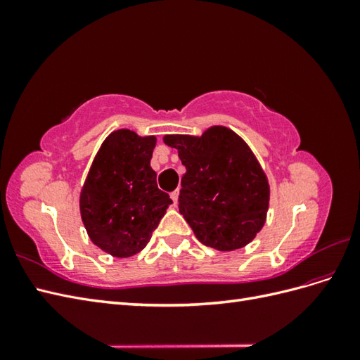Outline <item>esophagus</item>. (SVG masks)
I'll return each instance as SVG.
<instances>
[{
    "label": "esophagus",
    "instance_id": "1",
    "mask_svg": "<svg viewBox=\"0 0 360 360\" xmlns=\"http://www.w3.org/2000/svg\"><path fill=\"white\" fill-rule=\"evenodd\" d=\"M171 200L174 204H177V200H179V191H174L171 192Z\"/></svg>",
    "mask_w": 360,
    "mask_h": 360
}]
</instances>
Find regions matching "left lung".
Segmentation results:
<instances>
[{"label": "left lung", "mask_w": 360, "mask_h": 360, "mask_svg": "<svg viewBox=\"0 0 360 360\" xmlns=\"http://www.w3.org/2000/svg\"><path fill=\"white\" fill-rule=\"evenodd\" d=\"M186 167L179 210L198 240L217 250L248 245L263 228L269 183L252 151L233 130L216 126L201 136L167 135Z\"/></svg>", "instance_id": "8db88e82"}]
</instances>
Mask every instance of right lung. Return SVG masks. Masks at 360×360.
<instances>
[{
    "instance_id": "obj_1",
    "label": "right lung",
    "mask_w": 360,
    "mask_h": 360,
    "mask_svg": "<svg viewBox=\"0 0 360 360\" xmlns=\"http://www.w3.org/2000/svg\"><path fill=\"white\" fill-rule=\"evenodd\" d=\"M155 136L122 129L105 139L81 192V216L91 242L114 257L138 254L172 204L150 167Z\"/></svg>"
}]
</instances>
